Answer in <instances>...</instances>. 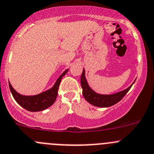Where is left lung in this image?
<instances>
[{
  "label": "left lung",
  "mask_w": 154,
  "mask_h": 154,
  "mask_svg": "<svg viewBox=\"0 0 154 154\" xmlns=\"http://www.w3.org/2000/svg\"><path fill=\"white\" fill-rule=\"evenodd\" d=\"M135 82V81H134ZM133 83V84L134 83ZM80 83H81V86L83 88V95L85 99L89 103L92 104L93 106L97 107H109L115 105L118 102L120 101L122 98L125 96L130 89L133 84L130 85L126 89L123 90L119 92L115 93L112 94H100L98 93H96L95 91H93L86 81V77H85V70L83 68V73H82L81 78H80Z\"/></svg>",
  "instance_id": "8db88e82"
}]
</instances>
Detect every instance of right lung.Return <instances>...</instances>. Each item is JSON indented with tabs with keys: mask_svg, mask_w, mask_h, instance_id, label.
Masks as SVG:
<instances>
[{
	"mask_svg": "<svg viewBox=\"0 0 154 154\" xmlns=\"http://www.w3.org/2000/svg\"><path fill=\"white\" fill-rule=\"evenodd\" d=\"M68 71V69L66 70L60 76V77L57 79L55 84L52 88L44 91V92L36 94V95L25 96L20 94L12 88V85L9 82V86H10L11 93H12L14 99L16 100L17 103L25 109L30 112L42 111V110L46 109L48 107L51 106L55 102L57 97V94H58V89L60 82H61L63 76L66 75Z\"/></svg>",
	"mask_w": 154,
	"mask_h": 154,
	"instance_id": "right-lung-1",
	"label": "right lung"
}]
</instances>
